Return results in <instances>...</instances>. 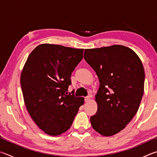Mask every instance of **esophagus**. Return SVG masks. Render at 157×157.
<instances>
[{
	"instance_id": "esophagus-1",
	"label": "esophagus",
	"mask_w": 157,
	"mask_h": 157,
	"mask_svg": "<svg viewBox=\"0 0 157 157\" xmlns=\"http://www.w3.org/2000/svg\"><path fill=\"white\" fill-rule=\"evenodd\" d=\"M84 101L85 102H88L90 101V98L89 97H86V98H84Z\"/></svg>"
}]
</instances>
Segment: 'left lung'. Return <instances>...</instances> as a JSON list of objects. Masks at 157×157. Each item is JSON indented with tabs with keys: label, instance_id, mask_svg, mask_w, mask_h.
Here are the masks:
<instances>
[{
	"label": "left lung",
	"instance_id": "obj_1",
	"mask_svg": "<svg viewBox=\"0 0 157 157\" xmlns=\"http://www.w3.org/2000/svg\"><path fill=\"white\" fill-rule=\"evenodd\" d=\"M84 59L98 76V110L90 117L93 129L103 136L122 130L136 115L144 91L141 59L122 45L85 49Z\"/></svg>",
	"mask_w": 157,
	"mask_h": 157
}]
</instances>
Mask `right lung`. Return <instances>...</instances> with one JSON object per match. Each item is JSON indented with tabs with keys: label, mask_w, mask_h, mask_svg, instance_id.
<instances>
[{
	"label": "right lung",
	"mask_w": 157,
	"mask_h": 157,
	"mask_svg": "<svg viewBox=\"0 0 157 157\" xmlns=\"http://www.w3.org/2000/svg\"><path fill=\"white\" fill-rule=\"evenodd\" d=\"M82 49L40 44L26 61L21 76L25 106L31 118L47 135L69 129L83 98L67 95L71 73L83 58Z\"/></svg>",
	"instance_id": "right-lung-1"
}]
</instances>
